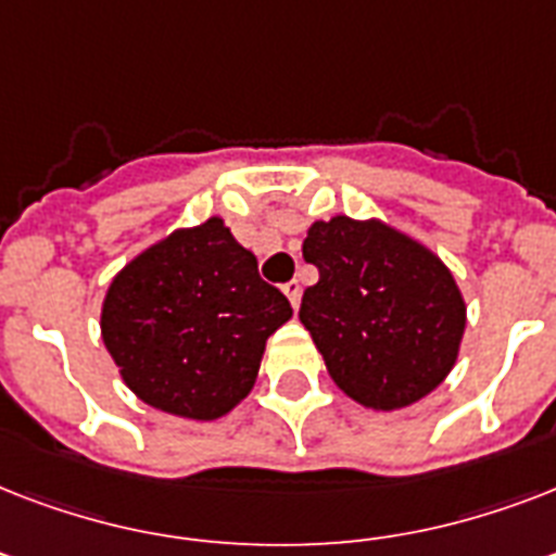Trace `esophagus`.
Listing matches in <instances>:
<instances>
[{"label":"esophagus","instance_id":"esophagus-1","mask_svg":"<svg viewBox=\"0 0 556 556\" xmlns=\"http://www.w3.org/2000/svg\"><path fill=\"white\" fill-rule=\"evenodd\" d=\"M282 291H286V296L296 308V305H300V296H303V288H300V282H296V279H291V282H286V286H282Z\"/></svg>","mask_w":556,"mask_h":556}]
</instances>
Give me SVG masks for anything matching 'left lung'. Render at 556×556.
Segmentation results:
<instances>
[{
  "label": "left lung",
  "mask_w": 556,
  "mask_h": 556,
  "mask_svg": "<svg viewBox=\"0 0 556 556\" xmlns=\"http://www.w3.org/2000/svg\"><path fill=\"white\" fill-rule=\"evenodd\" d=\"M305 262L320 270L305 288L300 320L349 397L401 409L447 378L465 334V300L444 262L380 222H314Z\"/></svg>",
  "instance_id": "obj_1"
}]
</instances>
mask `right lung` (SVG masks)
Instances as JSON below:
<instances>
[{"mask_svg":"<svg viewBox=\"0 0 556 556\" xmlns=\"http://www.w3.org/2000/svg\"><path fill=\"white\" fill-rule=\"evenodd\" d=\"M291 303L222 218L176 230L109 286L103 343L126 387L155 409L213 421L251 392L265 340Z\"/></svg>","mask_w":556,"mask_h":556,"instance_id":"obj_1","label":"right lung"}]
</instances>
